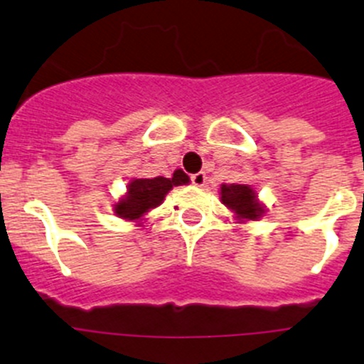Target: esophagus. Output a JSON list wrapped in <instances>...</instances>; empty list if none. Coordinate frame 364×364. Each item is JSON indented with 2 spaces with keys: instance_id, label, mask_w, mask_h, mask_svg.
I'll list each match as a JSON object with an SVG mask.
<instances>
[{
  "instance_id": "obj_1",
  "label": "esophagus",
  "mask_w": 364,
  "mask_h": 364,
  "mask_svg": "<svg viewBox=\"0 0 364 364\" xmlns=\"http://www.w3.org/2000/svg\"><path fill=\"white\" fill-rule=\"evenodd\" d=\"M205 178H208L205 173H195V175H191V184L197 186V188H202L205 184Z\"/></svg>"
}]
</instances>
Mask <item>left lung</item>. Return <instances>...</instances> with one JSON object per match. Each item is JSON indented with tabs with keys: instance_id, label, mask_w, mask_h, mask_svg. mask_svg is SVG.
I'll use <instances>...</instances> for the list:
<instances>
[{
	"instance_id": "obj_1",
	"label": "left lung",
	"mask_w": 364,
	"mask_h": 364,
	"mask_svg": "<svg viewBox=\"0 0 364 364\" xmlns=\"http://www.w3.org/2000/svg\"><path fill=\"white\" fill-rule=\"evenodd\" d=\"M222 202L235 211L239 218H247V220H255L260 215L264 213L262 205L257 202L255 193L250 186L244 184H230L222 186L220 189Z\"/></svg>"
}]
</instances>
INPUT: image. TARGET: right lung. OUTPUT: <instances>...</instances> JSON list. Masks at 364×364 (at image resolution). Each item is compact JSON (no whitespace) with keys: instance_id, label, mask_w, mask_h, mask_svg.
Wrapping results in <instances>:
<instances>
[{"instance_id":"add662e5","label":"right lung","mask_w":364,"mask_h":364,"mask_svg":"<svg viewBox=\"0 0 364 364\" xmlns=\"http://www.w3.org/2000/svg\"><path fill=\"white\" fill-rule=\"evenodd\" d=\"M188 175L180 169L173 173V178L156 176V178L133 180L127 188L125 198H122L114 208V213L122 218H127V220H136V218L144 217L149 210L162 204L164 197L169 193V189H173V186L188 184Z\"/></svg>"}]
</instances>
